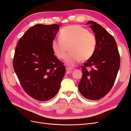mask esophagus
I'll return each instance as SVG.
<instances>
[{
    "label": "esophagus",
    "mask_w": 131,
    "mask_h": 131,
    "mask_svg": "<svg viewBox=\"0 0 131 131\" xmlns=\"http://www.w3.org/2000/svg\"><path fill=\"white\" fill-rule=\"evenodd\" d=\"M66 70H67V71H71V70H72L73 69L72 68H70V67H66Z\"/></svg>",
    "instance_id": "obj_1"
}]
</instances>
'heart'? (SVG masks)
Instances as JSON below:
<instances>
[{
    "label": "heart",
    "mask_w": 131,
    "mask_h": 131,
    "mask_svg": "<svg viewBox=\"0 0 131 131\" xmlns=\"http://www.w3.org/2000/svg\"><path fill=\"white\" fill-rule=\"evenodd\" d=\"M60 39H54L51 48L55 56L63 59L69 47L70 53L65 59L67 65L74 66L78 62L86 61L93 56L97 47L95 35L79 25L64 27L59 33Z\"/></svg>",
    "instance_id": "obj_1"
}]
</instances>
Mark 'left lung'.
Listing matches in <instances>:
<instances>
[{
    "instance_id": "left-lung-1",
    "label": "left lung",
    "mask_w": 131,
    "mask_h": 131,
    "mask_svg": "<svg viewBox=\"0 0 131 131\" xmlns=\"http://www.w3.org/2000/svg\"><path fill=\"white\" fill-rule=\"evenodd\" d=\"M97 40L93 56L81 66L82 76L78 84L79 92L90 100H98L112 89L120 66V54L114 37L103 27L90 21ZM91 68L90 71L86 67Z\"/></svg>"
}]
</instances>
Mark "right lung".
Returning <instances> with one entry per match:
<instances>
[{
	"label": "right lung",
	"instance_id": "right-lung-1",
	"mask_svg": "<svg viewBox=\"0 0 131 131\" xmlns=\"http://www.w3.org/2000/svg\"><path fill=\"white\" fill-rule=\"evenodd\" d=\"M59 28L56 24L31 27L15 49L13 67L21 85L29 96L39 101L56 96L66 73L63 63L51 48Z\"/></svg>",
	"mask_w": 131,
	"mask_h": 131
}]
</instances>
